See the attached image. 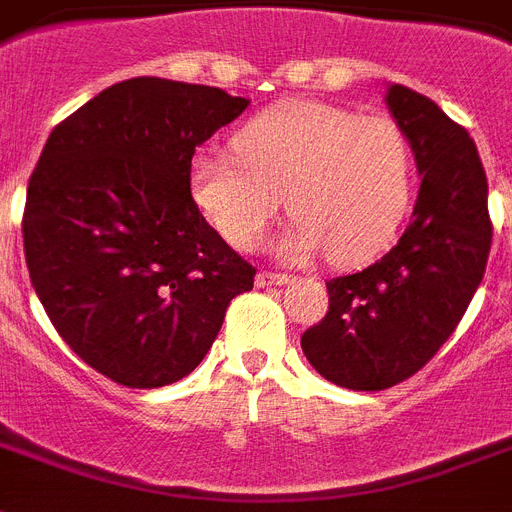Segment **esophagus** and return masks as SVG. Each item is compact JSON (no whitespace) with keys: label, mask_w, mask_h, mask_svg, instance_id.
<instances>
[{"label":"esophagus","mask_w":512,"mask_h":512,"mask_svg":"<svg viewBox=\"0 0 512 512\" xmlns=\"http://www.w3.org/2000/svg\"><path fill=\"white\" fill-rule=\"evenodd\" d=\"M256 285L259 287L290 285V277H287V274H277V272H259L256 274Z\"/></svg>","instance_id":"1"}]
</instances>
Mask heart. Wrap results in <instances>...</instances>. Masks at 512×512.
<instances>
[{"label":"heart","mask_w":512,"mask_h":512,"mask_svg":"<svg viewBox=\"0 0 512 512\" xmlns=\"http://www.w3.org/2000/svg\"><path fill=\"white\" fill-rule=\"evenodd\" d=\"M232 146L238 159L201 151L190 162V196L230 246H259L282 196L295 214L280 243L285 259L327 248L335 264H361L398 230L411 156L390 117L285 101L246 122Z\"/></svg>","instance_id":"b5f03b06"}]
</instances>
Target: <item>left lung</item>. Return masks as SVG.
Masks as SVG:
<instances>
[{"mask_svg": "<svg viewBox=\"0 0 512 512\" xmlns=\"http://www.w3.org/2000/svg\"><path fill=\"white\" fill-rule=\"evenodd\" d=\"M384 101L421 177L411 225L382 259L327 282V316L301 337L324 379L363 392L432 361L466 314L492 246L487 175L468 130L398 83Z\"/></svg>", "mask_w": 512, "mask_h": 512, "instance_id": "1", "label": "left lung"}]
</instances>
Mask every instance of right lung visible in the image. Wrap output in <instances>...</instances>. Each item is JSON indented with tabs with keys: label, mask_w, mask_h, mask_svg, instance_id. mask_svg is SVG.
Wrapping results in <instances>:
<instances>
[{
	"label": "right lung",
	"mask_w": 512,
	"mask_h": 512,
	"mask_svg": "<svg viewBox=\"0 0 512 512\" xmlns=\"http://www.w3.org/2000/svg\"><path fill=\"white\" fill-rule=\"evenodd\" d=\"M251 101L130 78L52 130L28 180L25 264L59 337L112 382L188 377L253 269L190 196V159Z\"/></svg>",
	"instance_id": "add662e5"
}]
</instances>
